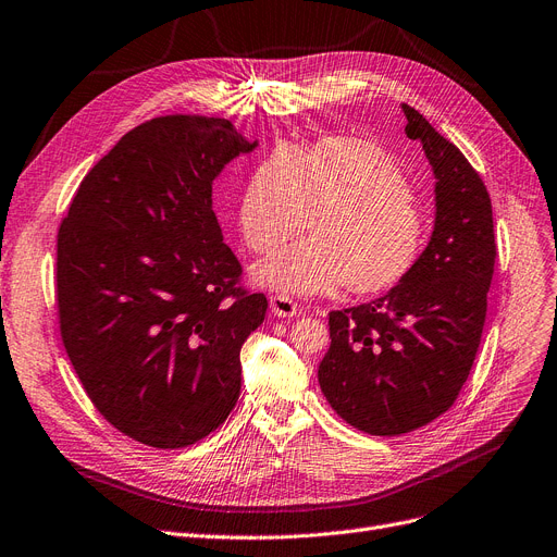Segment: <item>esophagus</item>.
Segmentation results:
<instances>
[{"label":"esophagus","instance_id":"obj_1","mask_svg":"<svg viewBox=\"0 0 557 557\" xmlns=\"http://www.w3.org/2000/svg\"><path fill=\"white\" fill-rule=\"evenodd\" d=\"M271 311H273V317H277V319H292V317H296L300 309L288 296H273L271 298Z\"/></svg>","mask_w":557,"mask_h":557}]
</instances>
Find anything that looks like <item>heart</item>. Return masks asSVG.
Segmentation results:
<instances>
[{
	"label": "heart",
	"instance_id": "heart-1",
	"mask_svg": "<svg viewBox=\"0 0 557 557\" xmlns=\"http://www.w3.org/2000/svg\"><path fill=\"white\" fill-rule=\"evenodd\" d=\"M238 230L255 252L311 240L252 265L259 286L294 296H380L417 269L428 219L400 165L375 143L327 136L261 161L238 200Z\"/></svg>",
	"mask_w": 557,
	"mask_h": 557
}]
</instances>
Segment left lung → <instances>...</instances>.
Segmentation results:
<instances>
[{
  "label": "left lung",
  "mask_w": 557,
  "mask_h": 557,
  "mask_svg": "<svg viewBox=\"0 0 557 557\" xmlns=\"http://www.w3.org/2000/svg\"><path fill=\"white\" fill-rule=\"evenodd\" d=\"M407 138L434 175V227L417 269L384 296L330 311L319 384L361 432L396 437L428 425L469 377L494 275L492 200L467 157L409 104Z\"/></svg>",
  "instance_id": "1"
}]
</instances>
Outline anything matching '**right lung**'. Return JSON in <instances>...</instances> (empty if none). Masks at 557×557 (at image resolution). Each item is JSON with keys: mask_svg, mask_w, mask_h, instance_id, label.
Returning <instances> with one entry per match:
<instances>
[{"mask_svg": "<svg viewBox=\"0 0 557 557\" xmlns=\"http://www.w3.org/2000/svg\"><path fill=\"white\" fill-rule=\"evenodd\" d=\"M257 145L225 117H154L98 161L61 223L65 352L98 412L140 444H196L238 400L240 346L269 302L236 288L211 186Z\"/></svg>", "mask_w": 557, "mask_h": 557, "instance_id": "obj_1", "label": "right lung"}]
</instances>
